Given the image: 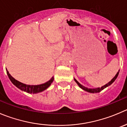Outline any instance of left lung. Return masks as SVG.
Instances as JSON below:
<instances>
[{
	"label": "left lung",
	"mask_w": 127,
	"mask_h": 127,
	"mask_svg": "<svg viewBox=\"0 0 127 127\" xmlns=\"http://www.w3.org/2000/svg\"><path fill=\"white\" fill-rule=\"evenodd\" d=\"M119 71H118L116 75H115V77H114V78H113L112 79L111 81H110V82H109L107 84H105V85H104V86H102L101 87H97V88H95V89L87 88V87H84V86H82V84H80L79 82L78 81H77V80H76L75 78H74V81H75V82H76V83H77V84L78 85L79 87L80 88L82 89H83L84 91H87V92H91V93H97V92H100V91H102L103 89H105V88H106L107 87H108V86H110V85H111L112 84L113 82H114V81H115V79H116L118 75H119Z\"/></svg>",
	"instance_id": "obj_1"
}]
</instances>
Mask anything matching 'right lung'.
<instances>
[{
	"instance_id": "right-lung-1",
	"label": "right lung",
	"mask_w": 127,
	"mask_h": 127,
	"mask_svg": "<svg viewBox=\"0 0 127 127\" xmlns=\"http://www.w3.org/2000/svg\"><path fill=\"white\" fill-rule=\"evenodd\" d=\"M6 71H7V75H8L10 80L13 83V85H15L16 87H18V89H20L22 91L29 94H36L45 91L48 87H50V86L51 84V83H52L54 80V77H52L50 81H48V82H45L44 84H41L40 85H28L22 83V82H20L18 81H17V80H16L15 79L13 78L10 74L7 69H6Z\"/></svg>"
}]
</instances>
